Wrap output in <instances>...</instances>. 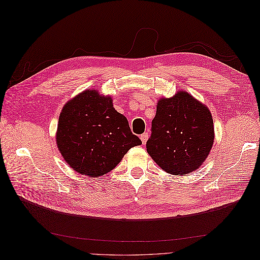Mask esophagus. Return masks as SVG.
I'll use <instances>...</instances> for the list:
<instances>
[{
    "label": "esophagus",
    "instance_id": "esophagus-1",
    "mask_svg": "<svg viewBox=\"0 0 260 260\" xmlns=\"http://www.w3.org/2000/svg\"><path fill=\"white\" fill-rule=\"evenodd\" d=\"M148 137H149V135H148L147 132H144L143 135H141V137H140V138H141V141H142V143H143V144H145V143H146V141H147Z\"/></svg>",
    "mask_w": 260,
    "mask_h": 260
}]
</instances>
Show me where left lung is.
<instances>
[{"label":"left lung","mask_w":260,"mask_h":260,"mask_svg":"<svg viewBox=\"0 0 260 260\" xmlns=\"http://www.w3.org/2000/svg\"><path fill=\"white\" fill-rule=\"evenodd\" d=\"M209 109L187 92L160 99L146 151L168 174L186 175L201 167L214 143Z\"/></svg>","instance_id":"left-lung-1"}]
</instances>
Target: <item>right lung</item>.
<instances>
[{
	"mask_svg": "<svg viewBox=\"0 0 260 260\" xmlns=\"http://www.w3.org/2000/svg\"><path fill=\"white\" fill-rule=\"evenodd\" d=\"M56 142L69 166L92 178L106 175L131 147L142 144L112 98L95 90L83 91L62 107Z\"/></svg>",
	"mask_w": 260,
	"mask_h": 260,
	"instance_id": "1",
	"label": "right lung"
}]
</instances>
